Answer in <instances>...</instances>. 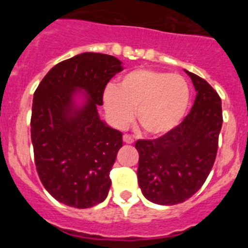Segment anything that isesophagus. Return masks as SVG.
I'll return each mask as SVG.
<instances>
[{
	"label": "esophagus",
	"instance_id": "1",
	"mask_svg": "<svg viewBox=\"0 0 248 248\" xmlns=\"http://www.w3.org/2000/svg\"><path fill=\"white\" fill-rule=\"evenodd\" d=\"M123 141H124V143H126V144H133V143H134V139H133L130 135L124 134V135H123Z\"/></svg>",
	"mask_w": 248,
	"mask_h": 248
}]
</instances>
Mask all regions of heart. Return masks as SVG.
Listing matches in <instances>:
<instances>
[{"mask_svg":"<svg viewBox=\"0 0 248 248\" xmlns=\"http://www.w3.org/2000/svg\"><path fill=\"white\" fill-rule=\"evenodd\" d=\"M103 107L111 125L124 129L134 117L150 137H161L176 128L190 103V87L184 77L168 72L135 69L119 84L103 92Z\"/></svg>","mask_w":248,"mask_h":248,"instance_id":"b5f03b06","label":"heart"}]
</instances>
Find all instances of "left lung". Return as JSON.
<instances>
[{
	"label": "left lung",
	"mask_w": 248,
	"mask_h": 248,
	"mask_svg": "<svg viewBox=\"0 0 248 248\" xmlns=\"http://www.w3.org/2000/svg\"><path fill=\"white\" fill-rule=\"evenodd\" d=\"M196 91L190 113L170 133L138 140V183L143 195L157 205H176L203 185L217 153L222 126L218 94L209 83L186 71Z\"/></svg>",
	"instance_id": "8db88e82"
}]
</instances>
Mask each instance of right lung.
<instances>
[{"mask_svg":"<svg viewBox=\"0 0 248 248\" xmlns=\"http://www.w3.org/2000/svg\"><path fill=\"white\" fill-rule=\"evenodd\" d=\"M123 69L115 57L85 52L54 65L34 92L31 139L37 172L64 205L88 209L108 196L123 135L97 108L107 83Z\"/></svg>","mask_w":248,"mask_h":248,"instance_id":"add662e5","label":"right lung"}]
</instances>
